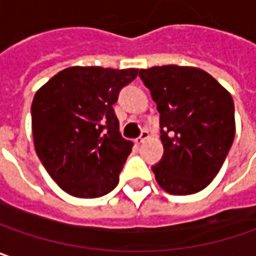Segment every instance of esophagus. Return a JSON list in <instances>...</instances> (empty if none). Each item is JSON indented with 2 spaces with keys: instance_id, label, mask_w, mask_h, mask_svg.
<instances>
[{
  "instance_id": "obj_1",
  "label": "esophagus",
  "mask_w": 256,
  "mask_h": 256,
  "mask_svg": "<svg viewBox=\"0 0 256 256\" xmlns=\"http://www.w3.org/2000/svg\"><path fill=\"white\" fill-rule=\"evenodd\" d=\"M146 139H149V132L148 130H143L142 133H140V136L134 140L136 142V144H140V143H143Z\"/></svg>"
}]
</instances>
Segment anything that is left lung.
I'll use <instances>...</instances> for the list:
<instances>
[{
  "mask_svg": "<svg viewBox=\"0 0 256 256\" xmlns=\"http://www.w3.org/2000/svg\"><path fill=\"white\" fill-rule=\"evenodd\" d=\"M160 114L164 156L152 166L156 182L174 196L202 191L220 171L234 138L230 92L206 70L164 65L140 69Z\"/></svg>",
  "mask_w": 256,
  "mask_h": 256,
  "instance_id": "left-lung-1",
  "label": "left lung"
}]
</instances>
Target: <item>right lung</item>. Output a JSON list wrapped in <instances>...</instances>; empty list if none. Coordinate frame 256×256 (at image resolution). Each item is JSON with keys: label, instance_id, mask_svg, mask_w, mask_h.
Segmentation results:
<instances>
[{"label": "right lung", "instance_id": "add662e5", "mask_svg": "<svg viewBox=\"0 0 256 256\" xmlns=\"http://www.w3.org/2000/svg\"><path fill=\"white\" fill-rule=\"evenodd\" d=\"M139 69L70 66L40 86L32 102L38 159L74 197H101L118 184L133 143L122 138L113 104Z\"/></svg>", "mask_w": 256, "mask_h": 256}]
</instances>
